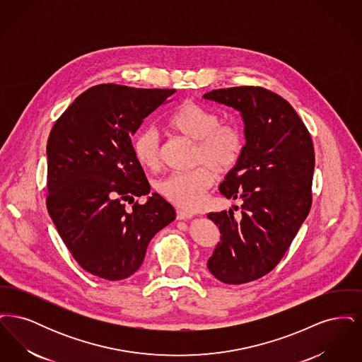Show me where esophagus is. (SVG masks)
I'll return each mask as SVG.
<instances>
[{
  "mask_svg": "<svg viewBox=\"0 0 362 362\" xmlns=\"http://www.w3.org/2000/svg\"><path fill=\"white\" fill-rule=\"evenodd\" d=\"M192 217L194 216L191 213H187V211H183V210H177L176 211V218L180 220V221H187V220H191Z\"/></svg>",
  "mask_w": 362,
  "mask_h": 362,
  "instance_id": "esophagus-1",
  "label": "esophagus"
}]
</instances>
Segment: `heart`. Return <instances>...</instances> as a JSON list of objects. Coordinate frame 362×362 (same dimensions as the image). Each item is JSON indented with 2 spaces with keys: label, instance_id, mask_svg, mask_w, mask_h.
Returning <instances> with one entry per match:
<instances>
[{
  "label": "heart",
  "instance_id": "1",
  "mask_svg": "<svg viewBox=\"0 0 362 362\" xmlns=\"http://www.w3.org/2000/svg\"><path fill=\"white\" fill-rule=\"evenodd\" d=\"M170 126L175 132L197 142L195 164H205L189 173H173L157 183V191L173 205L195 210L202 205L205 192L214 183V173L232 171L240 161L244 136L233 124H221L220 115L201 104L187 102L173 112ZM138 163L148 170L160 164V134L155 127H145L133 141ZM210 166V170L206 165Z\"/></svg>",
  "mask_w": 362,
  "mask_h": 362
}]
</instances>
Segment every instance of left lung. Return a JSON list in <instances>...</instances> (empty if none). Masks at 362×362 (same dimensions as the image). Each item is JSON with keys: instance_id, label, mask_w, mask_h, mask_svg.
Instances as JSON below:
<instances>
[{"instance_id": "8db88e82", "label": "left lung", "mask_w": 362, "mask_h": 362, "mask_svg": "<svg viewBox=\"0 0 362 362\" xmlns=\"http://www.w3.org/2000/svg\"><path fill=\"white\" fill-rule=\"evenodd\" d=\"M206 100L240 112L245 145L220 192L241 199V217L223 210L207 217L221 238L207 260L224 284L240 285L272 272L310 213L315 152L312 138L285 99L260 86L214 89Z\"/></svg>"}]
</instances>
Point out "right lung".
Listing matches in <instances>:
<instances>
[{
    "label": "right lung",
    "instance_id": "obj_1",
    "mask_svg": "<svg viewBox=\"0 0 362 362\" xmlns=\"http://www.w3.org/2000/svg\"><path fill=\"white\" fill-rule=\"evenodd\" d=\"M175 89L100 84L86 89L59 117L47 141V210L77 263L119 281L142 264L152 238L176 217L153 192L132 136Z\"/></svg>",
    "mask_w": 362,
    "mask_h": 362
}]
</instances>
